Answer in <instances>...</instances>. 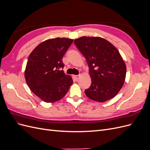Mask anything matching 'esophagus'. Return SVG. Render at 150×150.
I'll list each match as a JSON object with an SVG mask.
<instances>
[{
	"label": "esophagus",
	"mask_w": 150,
	"mask_h": 150,
	"mask_svg": "<svg viewBox=\"0 0 150 150\" xmlns=\"http://www.w3.org/2000/svg\"><path fill=\"white\" fill-rule=\"evenodd\" d=\"M79 77H80V76H79V75H76V76H74V79H75V80H76V81H78V80L79 79Z\"/></svg>",
	"instance_id": "1"
}]
</instances>
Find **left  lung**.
<instances>
[{
	"label": "left lung",
	"mask_w": 150,
	"mask_h": 150,
	"mask_svg": "<svg viewBox=\"0 0 150 150\" xmlns=\"http://www.w3.org/2000/svg\"><path fill=\"white\" fill-rule=\"evenodd\" d=\"M74 42L89 66L91 84L85 89L86 96L101 103L114 98L123 86L126 73L125 63L118 50L98 37L83 36Z\"/></svg>",
	"instance_id": "8db88e82"
}]
</instances>
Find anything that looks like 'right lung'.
Instances as JSON below:
<instances>
[{
  "label": "right lung",
  "mask_w": 150,
  "mask_h": 150,
  "mask_svg": "<svg viewBox=\"0 0 150 150\" xmlns=\"http://www.w3.org/2000/svg\"><path fill=\"white\" fill-rule=\"evenodd\" d=\"M73 42L67 38L51 39L36 47L28 57L25 71L26 83L36 96L46 103L60 100L73 81L61 70L62 57Z\"/></svg>",
  "instance_id": "right-lung-1"
}]
</instances>
